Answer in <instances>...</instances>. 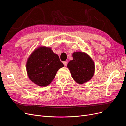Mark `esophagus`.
Wrapping results in <instances>:
<instances>
[{
  "mask_svg": "<svg viewBox=\"0 0 126 126\" xmlns=\"http://www.w3.org/2000/svg\"><path fill=\"white\" fill-rule=\"evenodd\" d=\"M63 63L64 66H66L67 65L68 62H67V61H65V62H63Z\"/></svg>",
  "mask_w": 126,
  "mask_h": 126,
  "instance_id": "34e87169",
  "label": "esophagus"
}]
</instances>
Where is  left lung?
<instances>
[{"instance_id":"1","label":"left lung","mask_w":126,"mask_h":126,"mask_svg":"<svg viewBox=\"0 0 126 126\" xmlns=\"http://www.w3.org/2000/svg\"><path fill=\"white\" fill-rule=\"evenodd\" d=\"M73 59L68 63L73 79L78 84H83L92 78L95 72L94 62L87 53L77 51L72 54Z\"/></svg>"}]
</instances>
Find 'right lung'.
<instances>
[{
    "label": "right lung",
    "instance_id": "add662e5",
    "mask_svg": "<svg viewBox=\"0 0 126 126\" xmlns=\"http://www.w3.org/2000/svg\"><path fill=\"white\" fill-rule=\"evenodd\" d=\"M64 67L59 56L51 48L41 46L30 55L27 60L26 70L29 79L37 86H48L57 71Z\"/></svg>",
    "mask_w": 126,
    "mask_h": 126
}]
</instances>
